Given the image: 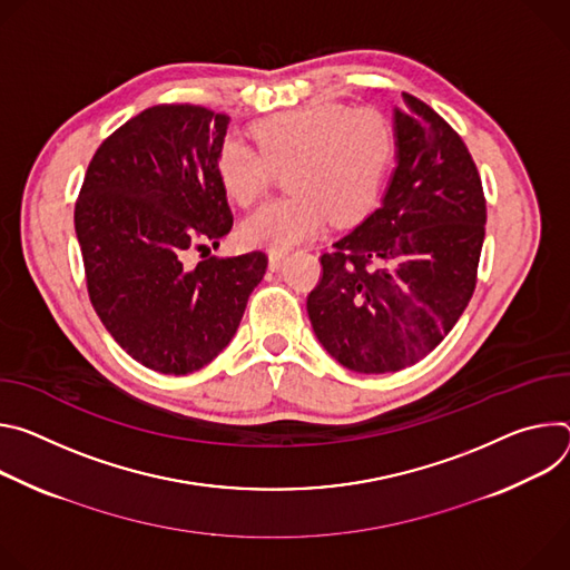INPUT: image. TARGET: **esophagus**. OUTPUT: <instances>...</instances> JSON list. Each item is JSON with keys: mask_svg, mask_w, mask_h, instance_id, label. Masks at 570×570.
Instances as JSON below:
<instances>
[{"mask_svg": "<svg viewBox=\"0 0 570 570\" xmlns=\"http://www.w3.org/2000/svg\"><path fill=\"white\" fill-rule=\"evenodd\" d=\"M283 261H285V253H278V250H272V253H269V269H272V272H276V269H281V265H283Z\"/></svg>", "mask_w": 570, "mask_h": 570, "instance_id": "esophagus-1", "label": "esophagus"}]
</instances>
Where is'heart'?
Returning <instances> with one entry per match:
<instances>
[{
	"label": "heart",
	"instance_id": "1",
	"mask_svg": "<svg viewBox=\"0 0 570 570\" xmlns=\"http://www.w3.org/2000/svg\"><path fill=\"white\" fill-rule=\"evenodd\" d=\"M258 151L226 138L215 169L230 202H261L285 171L292 193L253 213L239 228L248 246L289 250L335 224L364 219L383 195L396 154L392 121L373 108L309 104L253 124Z\"/></svg>",
	"mask_w": 570,
	"mask_h": 570
}]
</instances>
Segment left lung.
Here are the masks:
<instances>
[{
    "label": "left lung",
    "instance_id": "obj_1",
    "mask_svg": "<svg viewBox=\"0 0 570 570\" xmlns=\"http://www.w3.org/2000/svg\"><path fill=\"white\" fill-rule=\"evenodd\" d=\"M394 110L396 169L381 208L324 253L307 317L346 368L416 364L466 309L484 242L478 167L453 126L403 92Z\"/></svg>",
    "mask_w": 570,
    "mask_h": 570
}]
</instances>
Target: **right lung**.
<instances>
[{
    "mask_svg": "<svg viewBox=\"0 0 570 570\" xmlns=\"http://www.w3.org/2000/svg\"><path fill=\"white\" fill-rule=\"evenodd\" d=\"M228 121L195 104L142 110L99 145L75 206L90 303L112 340L158 373L213 362L269 263L250 250L185 265L233 226L215 169Z\"/></svg>",
    "mask_w": 570,
    "mask_h": 570,
    "instance_id": "right-lung-1",
    "label": "right lung"
}]
</instances>
